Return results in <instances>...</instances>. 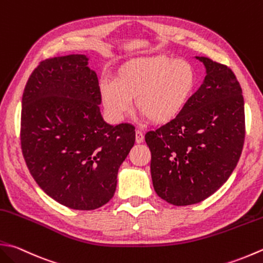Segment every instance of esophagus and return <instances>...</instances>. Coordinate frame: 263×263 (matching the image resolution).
<instances>
[{"label":"esophagus","instance_id":"esophagus-1","mask_svg":"<svg viewBox=\"0 0 263 263\" xmlns=\"http://www.w3.org/2000/svg\"><path fill=\"white\" fill-rule=\"evenodd\" d=\"M143 139H145V136H143V132L140 130L136 131V142L137 143H141L143 142Z\"/></svg>","mask_w":263,"mask_h":263}]
</instances>
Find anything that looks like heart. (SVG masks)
Masks as SVG:
<instances>
[{"label":"heart","mask_w":263,"mask_h":263,"mask_svg":"<svg viewBox=\"0 0 263 263\" xmlns=\"http://www.w3.org/2000/svg\"><path fill=\"white\" fill-rule=\"evenodd\" d=\"M196 85L193 65L167 55L139 57L118 69L115 81L100 82V96L112 120L123 118L135 98L137 110L152 123L163 124L183 110Z\"/></svg>","instance_id":"1"}]
</instances>
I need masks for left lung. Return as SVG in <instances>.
Returning a JSON list of instances; mask_svg holds the SVG:
<instances>
[{"mask_svg":"<svg viewBox=\"0 0 263 263\" xmlns=\"http://www.w3.org/2000/svg\"><path fill=\"white\" fill-rule=\"evenodd\" d=\"M196 58L206 68L203 84L174 120L145 136L154 189L177 206L217 192L237 165L245 139L244 98L234 71Z\"/></svg>","mask_w":263,"mask_h":263,"instance_id":"obj_1","label":"left lung"}]
</instances>
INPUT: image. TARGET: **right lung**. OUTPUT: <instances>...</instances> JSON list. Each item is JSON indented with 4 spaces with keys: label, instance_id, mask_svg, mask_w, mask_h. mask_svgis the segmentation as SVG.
<instances>
[{
    "label": "right lung",
    "instance_id": "right-lung-1",
    "mask_svg": "<svg viewBox=\"0 0 263 263\" xmlns=\"http://www.w3.org/2000/svg\"><path fill=\"white\" fill-rule=\"evenodd\" d=\"M20 142L43 192L74 210H96L114 196L135 126L107 124L95 70L84 54L41 61L23 95Z\"/></svg>",
    "mask_w": 263,
    "mask_h": 263
}]
</instances>
